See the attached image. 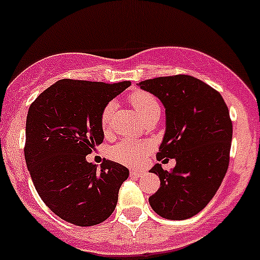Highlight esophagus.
<instances>
[{
	"mask_svg": "<svg viewBox=\"0 0 260 260\" xmlns=\"http://www.w3.org/2000/svg\"><path fill=\"white\" fill-rule=\"evenodd\" d=\"M144 172H141V170H131L129 172L131 178H139V176H142Z\"/></svg>",
	"mask_w": 260,
	"mask_h": 260,
	"instance_id": "esophagus-1",
	"label": "esophagus"
}]
</instances>
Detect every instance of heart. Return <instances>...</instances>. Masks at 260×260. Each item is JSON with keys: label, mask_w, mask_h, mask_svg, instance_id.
Masks as SVG:
<instances>
[{"label": "heart", "mask_w": 260, "mask_h": 260, "mask_svg": "<svg viewBox=\"0 0 260 260\" xmlns=\"http://www.w3.org/2000/svg\"><path fill=\"white\" fill-rule=\"evenodd\" d=\"M129 101L138 115L148 121L150 118H159L161 113L160 105L158 100L150 93L144 91H137L129 96ZM115 101L108 102L101 113V127L105 133H110L112 116L115 112ZM153 150V144L148 141H137V139H123L118 144L113 145L110 149L111 159L128 167H139L145 161L147 156Z\"/></svg>", "instance_id": "1"}]
</instances>
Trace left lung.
I'll return each mask as SVG.
<instances>
[{
    "label": "left lung",
    "instance_id": "left-lung-1",
    "mask_svg": "<svg viewBox=\"0 0 260 260\" xmlns=\"http://www.w3.org/2000/svg\"><path fill=\"white\" fill-rule=\"evenodd\" d=\"M142 90L164 105L165 133L156 159H175L170 172L155 164L150 173L160 187L149 198L162 218L186 219L212 200L226 175L232 142V121L219 92L190 75L144 80Z\"/></svg>",
    "mask_w": 260,
    "mask_h": 260
}]
</instances>
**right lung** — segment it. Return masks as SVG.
Returning a JSON list of instances; mask_svg holds the SVG:
<instances>
[{
    "label": "right lung",
    "mask_w": 260,
    "mask_h": 260,
    "mask_svg": "<svg viewBox=\"0 0 260 260\" xmlns=\"http://www.w3.org/2000/svg\"><path fill=\"white\" fill-rule=\"evenodd\" d=\"M129 85L59 80L28 110V172L43 202L69 223L95 226L115 211L129 170L112 160H105L98 169L86 155L104 141V108Z\"/></svg>",
    "instance_id": "1"
}]
</instances>
